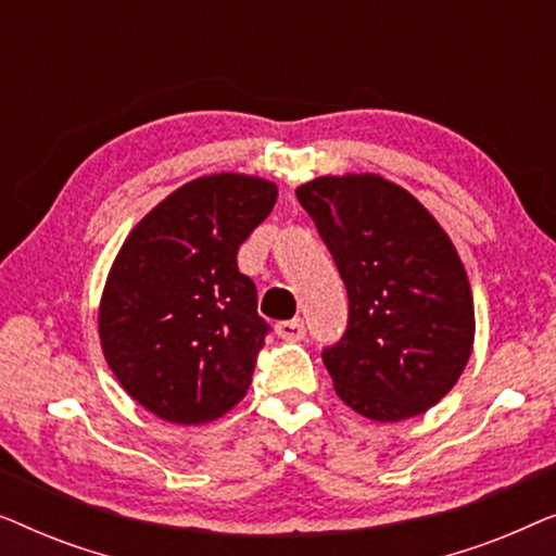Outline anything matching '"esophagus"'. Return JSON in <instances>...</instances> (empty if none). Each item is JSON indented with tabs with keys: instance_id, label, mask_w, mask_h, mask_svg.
Wrapping results in <instances>:
<instances>
[{
	"instance_id": "esophagus-1",
	"label": "esophagus",
	"mask_w": 556,
	"mask_h": 556,
	"mask_svg": "<svg viewBox=\"0 0 556 556\" xmlns=\"http://www.w3.org/2000/svg\"><path fill=\"white\" fill-rule=\"evenodd\" d=\"M276 333L286 341H301L306 337V326H303L301 318H291V321H278Z\"/></svg>"
}]
</instances>
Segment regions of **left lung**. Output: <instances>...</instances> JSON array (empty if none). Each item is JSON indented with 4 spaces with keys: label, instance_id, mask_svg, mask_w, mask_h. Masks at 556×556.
<instances>
[{
    "label": "left lung",
    "instance_id": "left-lung-1",
    "mask_svg": "<svg viewBox=\"0 0 556 556\" xmlns=\"http://www.w3.org/2000/svg\"><path fill=\"white\" fill-rule=\"evenodd\" d=\"M295 197L349 293L344 337L321 354L333 390L377 422L422 415L453 390L473 349L458 250L407 189L379 174L318 177Z\"/></svg>",
    "mask_w": 556,
    "mask_h": 556
}]
</instances>
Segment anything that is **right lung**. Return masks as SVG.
I'll use <instances>...</instances> for the list:
<instances>
[{
	"instance_id": "1",
	"label": "right lung",
	"mask_w": 556,
	"mask_h": 556,
	"mask_svg": "<svg viewBox=\"0 0 556 556\" xmlns=\"http://www.w3.org/2000/svg\"><path fill=\"white\" fill-rule=\"evenodd\" d=\"M276 200L268 179L207 174L159 202L121 245L98 337L128 397L162 420H217L248 394L270 326L238 250Z\"/></svg>"
}]
</instances>
